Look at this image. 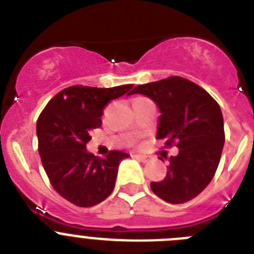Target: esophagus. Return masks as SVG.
Returning <instances> with one entry per match:
<instances>
[{
    "mask_svg": "<svg viewBox=\"0 0 254 254\" xmlns=\"http://www.w3.org/2000/svg\"><path fill=\"white\" fill-rule=\"evenodd\" d=\"M133 157H136L137 160H139V161H142V162H148L150 161V157L146 155H141V153H134Z\"/></svg>",
    "mask_w": 254,
    "mask_h": 254,
    "instance_id": "34e87169",
    "label": "esophagus"
}]
</instances>
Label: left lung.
<instances>
[{
  "label": "left lung",
  "mask_w": 254,
  "mask_h": 254,
  "mask_svg": "<svg viewBox=\"0 0 254 254\" xmlns=\"http://www.w3.org/2000/svg\"><path fill=\"white\" fill-rule=\"evenodd\" d=\"M142 94L160 111L156 138L176 142L179 153L170 156L166 178L151 183L159 197L171 204L194 199L217 171L224 146V121L218 103L208 92L180 76L133 88L128 95Z\"/></svg>",
  "instance_id": "left-lung-1"
}]
</instances>
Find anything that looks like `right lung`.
Masks as SVG:
<instances>
[{"label": "right lung", "instance_id": "add662e5", "mask_svg": "<svg viewBox=\"0 0 254 254\" xmlns=\"http://www.w3.org/2000/svg\"><path fill=\"white\" fill-rule=\"evenodd\" d=\"M132 87H69L51 98L37 120L44 170L58 194L74 205H97L115 189L118 166L129 157L128 153L111 151L101 159L85 146L92 138L90 132L101 127L106 104L128 93Z\"/></svg>", "mask_w": 254, "mask_h": 254}]
</instances>
